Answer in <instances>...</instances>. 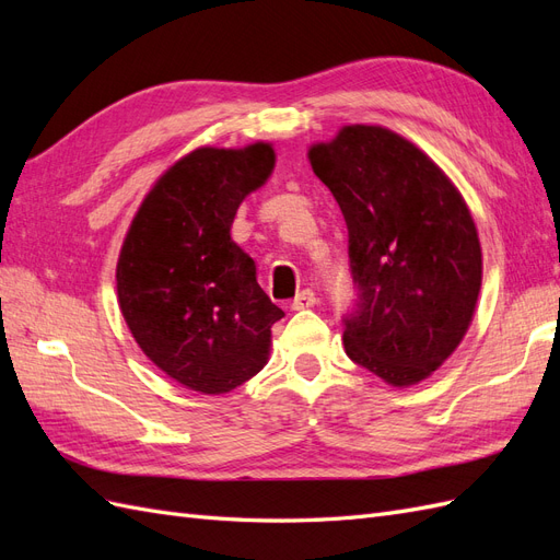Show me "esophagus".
I'll list each match as a JSON object with an SVG mask.
<instances>
[{
  "label": "esophagus",
  "instance_id": "esophagus-1",
  "mask_svg": "<svg viewBox=\"0 0 560 560\" xmlns=\"http://www.w3.org/2000/svg\"><path fill=\"white\" fill-rule=\"evenodd\" d=\"M315 301H317V296H315L313 290H303V292H299V294L292 299V311L313 308Z\"/></svg>",
  "mask_w": 560,
  "mask_h": 560
}]
</instances>
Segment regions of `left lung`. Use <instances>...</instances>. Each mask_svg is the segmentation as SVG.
<instances>
[{
  "mask_svg": "<svg viewBox=\"0 0 560 560\" xmlns=\"http://www.w3.org/2000/svg\"><path fill=\"white\" fill-rule=\"evenodd\" d=\"M348 226V358L413 385L463 341L481 290L477 226L448 177L399 135L346 126L308 151Z\"/></svg>",
  "mask_w": 560,
  "mask_h": 560,
  "instance_id": "1",
  "label": "left lung"
}]
</instances>
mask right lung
I'll return each instance as SVG.
<instances>
[{"instance_id": "add662e5", "label": "right lung", "mask_w": 560, "mask_h": 560, "mask_svg": "<svg viewBox=\"0 0 560 560\" xmlns=\"http://www.w3.org/2000/svg\"><path fill=\"white\" fill-rule=\"evenodd\" d=\"M273 165L264 142L191 151L149 191L121 247L116 290L135 341L196 393L224 395L261 371L284 315L231 241L243 198Z\"/></svg>"}]
</instances>
